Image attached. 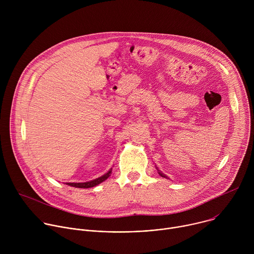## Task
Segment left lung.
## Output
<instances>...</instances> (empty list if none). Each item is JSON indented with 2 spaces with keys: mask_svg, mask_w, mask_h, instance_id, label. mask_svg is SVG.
I'll use <instances>...</instances> for the list:
<instances>
[{
  "mask_svg": "<svg viewBox=\"0 0 254 254\" xmlns=\"http://www.w3.org/2000/svg\"><path fill=\"white\" fill-rule=\"evenodd\" d=\"M156 169H157V170H158V173H159V175H160V176H161V177H164V178H166V179H168V177H167V176H166V175H164V174H163V173H162V172H161V171H160V170H159V169H158V167H156Z\"/></svg>",
  "mask_w": 254,
  "mask_h": 254,
  "instance_id": "obj_1",
  "label": "left lung"
}]
</instances>
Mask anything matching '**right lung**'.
<instances>
[{"mask_svg":"<svg viewBox=\"0 0 254 254\" xmlns=\"http://www.w3.org/2000/svg\"><path fill=\"white\" fill-rule=\"evenodd\" d=\"M112 170L113 168L108 171L106 174L102 175L101 177L99 178H96L92 181H89V182H84V183H66V185L70 186V187H74V188H82V189H87V188H92V187H95L97 185H99L100 183H102L103 181H105L108 177L111 176L112 174Z\"/></svg>","mask_w":254,"mask_h":254,"instance_id":"1","label":"right lung"}]
</instances>
